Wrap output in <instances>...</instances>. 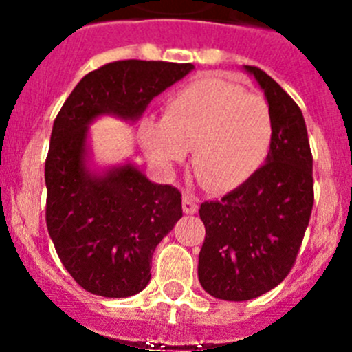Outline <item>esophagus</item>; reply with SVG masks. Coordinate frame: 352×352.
<instances>
[{"mask_svg": "<svg viewBox=\"0 0 352 352\" xmlns=\"http://www.w3.org/2000/svg\"><path fill=\"white\" fill-rule=\"evenodd\" d=\"M197 199L192 197V195L185 194L183 195V211H185L186 214H194L195 211H197Z\"/></svg>", "mask_w": 352, "mask_h": 352, "instance_id": "esophagus-1", "label": "esophagus"}]
</instances>
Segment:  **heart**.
<instances>
[{
  "mask_svg": "<svg viewBox=\"0 0 352 352\" xmlns=\"http://www.w3.org/2000/svg\"><path fill=\"white\" fill-rule=\"evenodd\" d=\"M142 148L170 170L192 151V169L214 192L245 185L263 167L273 142V118L263 96L217 77L169 96L164 120L142 121Z\"/></svg>",
  "mask_w": 352,
  "mask_h": 352,
  "instance_id": "1",
  "label": "heart"
}]
</instances>
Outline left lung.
Listing matches in <instances>:
<instances>
[{
    "instance_id": "1",
    "label": "left lung",
    "mask_w": 352,
    "mask_h": 352,
    "mask_svg": "<svg viewBox=\"0 0 352 352\" xmlns=\"http://www.w3.org/2000/svg\"><path fill=\"white\" fill-rule=\"evenodd\" d=\"M243 70L266 96L273 142L266 164L245 185L199 210L206 227L199 282L226 301L252 300L284 280L314 204L312 153L300 107L266 72L248 65Z\"/></svg>"
}]
</instances>
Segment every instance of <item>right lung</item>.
<instances>
[{"mask_svg":"<svg viewBox=\"0 0 352 352\" xmlns=\"http://www.w3.org/2000/svg\"><path fill=\"white\" fill-rule=\"evenodd\" d=\"M194 65L114 61L89 72L52 125L45 160L49 236L67 272L91 294L129 298L151 278V256L182 219V194L148 179L132 160L96 166L89 125L141 120L149 102Z\"/></svg>","mask_w":352,"mask_h":352,"instance_id":"1","label":"right lung"}]
</instances>
